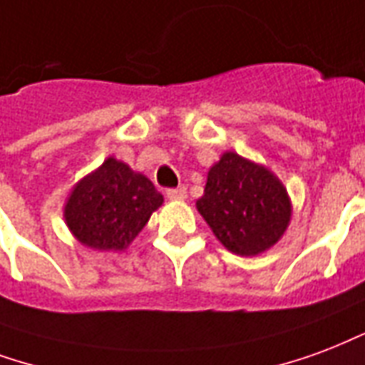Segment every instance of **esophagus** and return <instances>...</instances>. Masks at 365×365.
<instances>
[{"label":"esophagus","instance_id":"obj_1","mask_svg":"<svg viewBox=\"0 0 365 365\" xmlns=\"http://www.w3.org/2000/svg\"><path fill=\"white\" fill-rule=\"evenodd\" d=\"M166 197L172 199V201H183L185 197H187V190L180 185V187H174V190H168L166 191Z\"/></svg>","mask_w":365,"mask_h":365}]
</instances>
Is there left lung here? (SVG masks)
<instances>
[{
    "label": "left lung",
    "instance_id": "8db88e82",
    "mask_svg": "<svg viewBox=\"0 0 365 365\" xmlns=\"http://www.w3.org/2000/svg\"><path fill=\"white\" fill-rule=\"evenodd\" d=\"M197 210L226 250L245 257L277 244L292 217L279 178L236 153H224L209 170Z\"/></svg>",
    "mask_w": 365,
    "mask_h": 365
}]
</instances>
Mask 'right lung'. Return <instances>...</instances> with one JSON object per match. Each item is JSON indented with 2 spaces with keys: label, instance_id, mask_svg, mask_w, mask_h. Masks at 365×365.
Returning <instances> with one entry per match:
<instances>
[{
  "label": "right lung",
  "instance_id": "1",
  "mask_svg": "<svg viewBox=\"0 0 365 365\" xmlns=\"http://www.w3.org/2000/svg\"><path fill=\"white\" fill-rule=\"evenodd\" d=\"M147 175L110 156L67 197L63 217L81 244L100 251L125 250L162 205Z\"/></svg>",
  "mask_w": 365,
  "mask_h": 365
}]
</instances>
